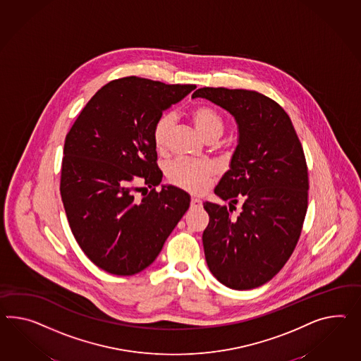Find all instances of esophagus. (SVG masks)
I'll return each mask as SVG.
<instances>
[{
  "label": "esophagus",
  "mask_w": 361,
  "mask_h": 361,
  "mask_svg": "<svg viewBox=\"0 0 361 361\" xmlns=\"http://www.w3.org/2000/svg\"><path fill=\"white\" fill-rule=\"evenodd\" d=\"M203 207V202L197 197H192L191 199V208H202Z\"/></svg>",
  "instance_id": "34e87169"
}]
</instances>
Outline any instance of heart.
I'll list each match as a JSON object with an SVG mask.
<instances>
[{"mask_svg":"<svg viewBox=\"0 0 361 361\" xmlns=\"http://www.w3.org/2000/svg\"><path fill=\"white\" fill-rule=\"evenodd\" d=\"M191 118L195 127L202 133L204 139H219L224 132L221 115L209 106H197L192 109ZM176 124V116L171 112L164 114L158 118L153 127V141L156 148L166 147L170 132ZM169 180L190 192H203L214 174V167L209 162L195 161L187 158H176L169 164L166 170Z\"/></svg>","mask_w":361,"mask_h":361,"instance_id":"b5f03b06","label":"heart"}]
</instances>
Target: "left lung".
Returning <instances> with one entry per match:
<instances>
[{
    "label": "left lung",
    "instance_id": "left-lung-1",
    "mask_svg": "<svg viewBox=\"0 0 361 361\" xmlns=\"http://www.w3.org/2000/svg\"><path fill=\"white\" fill-rule=\"evenodd\" d=\"M192 98L220 106L238 124L231 169L214 188L229 208L204 203L207 264L231 289L260 287L284 267L301 234L309 190L304 150L287 112L263 94L202 87ZM238 202L241 212L233 216Z\"/></svg>",
    "mask_w": 361,
    "mask_h": 361
}]
</instances>
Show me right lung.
<instances>
[{"label":"right lung","mask_w":361,"mask_h":361,"mask_svg":"<svg viewBox=\"0 0 361 361\" xmlns=\"http://www.w3.org/2000/svg\"><path fill=\"white\" fill-rule=\"evenodd\" d=\"M195 85L124 77L86 103L65 137L60 192L74 238L86 257L119 276L149 267L190 207V195L157 187L153 127ZM151 188L137 200L136 190Z\"/></svg>","instance_id":"add662e5"}]
</instances>
